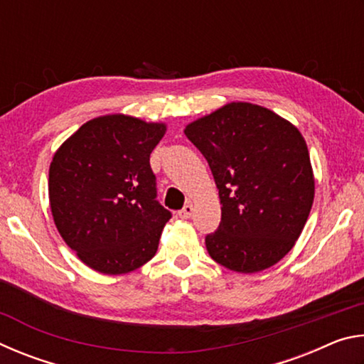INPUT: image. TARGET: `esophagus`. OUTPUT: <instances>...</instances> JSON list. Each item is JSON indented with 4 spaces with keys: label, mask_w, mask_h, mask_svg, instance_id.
I'll list each match as a JSON object with an SVG mask.
<instances>
[{
    "label": "esophagus",
    "mask_w": 364,
    "mask_h": 364,
    "mask_svg": "<svg viewBox=\"0 0 364 364\" xmlns=\"http://www.w3.org/2000/svg\"><path fill=\"white\" fill-rule=\"evenodd\" d=\"M193 212H194V205L193 204H186V205L181 208L180 212H178V215H180V218L188 220V218H191V215H193Z\"/></svg>",
    "instance_id": "obj_1"
}]
</instances>
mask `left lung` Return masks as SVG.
Wrapping results in <instances>:
<instances>
[{
	"label": "left lung",
	"instance_id": "8db88e82",
	"mask_svg": "<svg viewBox=\"0 0 364 364\" xmlns=\"http://www.w3.org/2000/svg\"><path fill=\"white\" fill-rule=\"evenodd\" d=\"M210 165L221 204L205 237L215 262L258 273L284 258L310 215L315 175L299 128L252 102H228L184 128Z\"/></svg>",
	"mask_w": 364,
	"mask_h": 364
}]
</instances>
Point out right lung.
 <instances>
[{
    "instance_id": "add662e5",
    "label": "right lung",
    "mask_w": 364,
    "mask_h": 364,
    "mask_svg": "<svg viewBox=\"0 0 364 364\" xmlns=\"http://www.w3.org/2000/svg\"><path fill=\"white\" fill-rule=\"evenodd\" d=\"M165 132L164 122L101 115L54 152L48 181L54 225L97 273H130L156 255L171 213L156 200L149 157Z\"/></svg>"
}]
</instances>
